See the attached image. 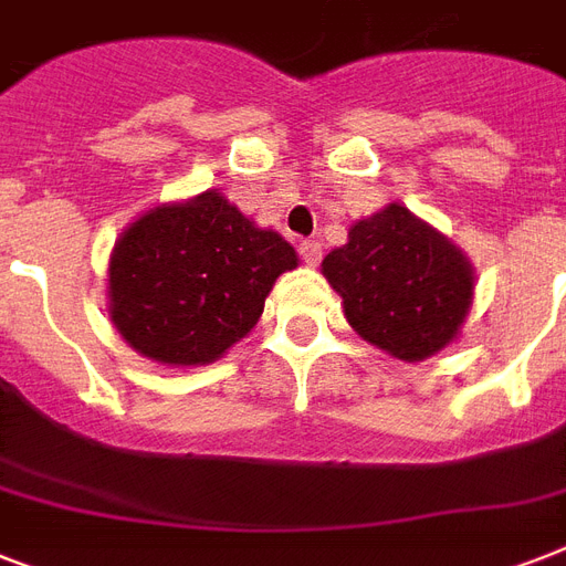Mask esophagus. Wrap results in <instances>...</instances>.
I'll return each mask as SVG.
<instances>
[{
  "mask_svg": "<svg viewBox=\"0 0 566 566\" xmlns=\"http://www.w3.org/2000/svg\"><path fill=\"white\" fill-rule=\"evenodd\" d=\"M300 255L308 266H317L319 258H323V243H317V240H302Z\"/></svg>",
  "mask_w": 566,
  "mask_h": 566,
  "instance_id": "obj_1",
  "label": "esophagus"
}]
</instances>
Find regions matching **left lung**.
I'll use <instances>...</instances> for the list:
<instances>
[{
  "label": "left lung",
  "mask_w": 566,
  "mask_h": 566,
  "mask_svg": "<svg viewBox=\"0 0 566 566\" xmlns=\"http://www.w3.org/2000/svg\"><path fill=\"white\" fill-rule=\"evenodd\" d=\"M349 326L399 361H422L458 337L473 305L467 255L405 205L358 220L323 258Z\"/></svg>",
  "instance_id": "obj_1"
}]
</instances>
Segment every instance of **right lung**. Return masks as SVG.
<instances>
[{
    "instance_id": "add662e5",
    "label": "right lung",
    "mask_w": 566,
    "mask_h": 566,
    "mask_svg": "<svg viewBox=\"0 0 566 566\" xmlns=\"http://www.w3.org/2000/svg\"><path fill=\"white\" fill-rule=\"evenodd\" d=\"M300 258L217 190L137 217L108 261V314L135 353L196 367L252 332L275 279Z\"/></svg>"
}]
</instances>
